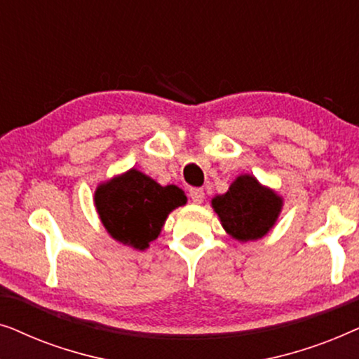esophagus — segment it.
I'll return each instance as SVG.
<instances>
[{
    "label": "esophagus",
    "instance_id": "34e87169",
    "mask_svg": "<svg viewBox=\"0 0 359 359\" xmlns=\"http://www.w3.org/2000/svg\"><path fill=\"white\" fill-rule=\"evenodd\" d=\"M204 189L203 188H191L189 189V198L193 203L196 204H201L204 201Z\"/></svg>",
    "mask_w": 359,
    "mask_h": 359
}]
</instances>
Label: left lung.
Returning a JSON list of instances; mask_svg holds the SVG:
<instances>
[{
  "label": "left lung",
  "mask_w": 359,
  "mask_h": 359,
  "mask_svg": "<svg viewBox=\"0 0 359 359\" xmlns=\"http://www.w3.org/2000/svg\"><path fill=\"white\" fill-rule=\"evenodd\" d=\"M224 229L240 242L262 238L276 222L283 201L263 188L253 176L243 175L230 184L229 191L212 199Z\"/></svg>",
  "instance_id": "1"
}]
</instances>
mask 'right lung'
<instances>
[{
    "label": "right lung",
    "mask_w": 359,
    "mask_h": 359,
    "mask_svg": "<svg viewBox=\"0 0 359 359\" xmlns=\"http://www.w3.org/2000/svg\"><path fill=\"white\" fill-rule=\"evenodd\" d=\"M101 222L112 238L144 250L158 237L166 215L186 204L176 186H160L137 170L101 184L95 194Z\"/></svg>",
    "instance_id": "add662e5"
}]
</instances>
